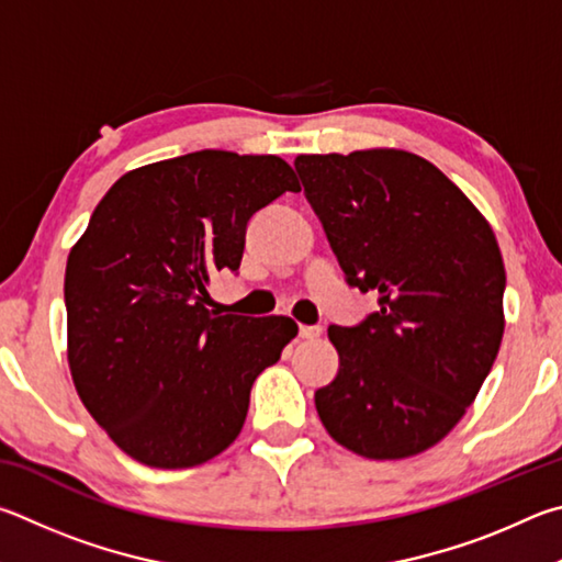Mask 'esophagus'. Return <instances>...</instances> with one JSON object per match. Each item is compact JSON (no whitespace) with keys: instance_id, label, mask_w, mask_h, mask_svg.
<instances>
[{"instance_id":"1","label":"esophagus","mask_w":562,"mask_h":562,"mask_svg":"<svg viewBox=\"0 0 562 562\" xmlns=\"http://www.w3.org/2000/svg\"><path fill=\"white\" fill-rule=\"evenodd\" d=\"M323 333V328L321 326H301L299 328V336L303 338V340H313V338H318Z\"/></svg>"}]
</instances>
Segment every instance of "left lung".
Segmentation results:
<instances>
[{
    "label": "left lung",
    "instance_id": "1",
    "mask_svg": "<svg viewBox=\"0 0 562 562\" xmlns=\"http://www.w3.org/2000/svg\"><path fill=\"white\" fill-rule=\"evenodd\" d=\"M293 165L346 281L380 303L358 326L328 328L340 368L316 390L318 417L366 459L422 454L467 415L498 356L506 269L494 229L415 153Z\"/></svg>",
    "mask_w": 562,
    "mask_h": 562
}]
</instances>
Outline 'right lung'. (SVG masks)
<instances>
[{"label":"right lung","mask_w":562,"mask_h":562,"mask_svg":"<svg viewBox=\"0 0 562 562\" xmlns=\"http://www.w3.org/2000/svg\"><path fill=\"white\" fill-rule=\"evenodd\" d=\"M299 190L281 157L200 150L125 172L98 202L66 261L68 368L127 457L190 469L239 437L254 380L299 326L220 316L206 286L239 269L251 216Z\"/></svg>","instance_id":"add662e5"}]
</instances>
